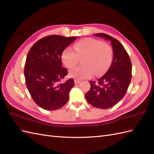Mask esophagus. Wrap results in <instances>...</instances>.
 <instances>
[{"instance_id": "1", "label": "esophagus", "mask_w": 154, "mask_h": 154, "mask_svg": "<svg viewBox=\"0 0 154 154\" xmlns=\"http://www.w3.org/2000/svg\"><path fill=\"white\" fill-rule=\"evenodd\" d=\"M80 82L81 81L77 80V79H75V80H74V83H75V84H78V83H80Z\"/></svg>"}]
</instances>
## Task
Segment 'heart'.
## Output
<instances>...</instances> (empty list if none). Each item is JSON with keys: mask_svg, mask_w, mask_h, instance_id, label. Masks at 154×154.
Masks as SVG:
<instances>
[{"mask_svg": "<svg viewBox=\"0 0 154 154\" xmlns=\"http://www.w3.org/2000/svg\"><path fill=\"white\" fill-rule=\"evenodd\" d=\"M73 48H66L62 53V60L67 68H72L83 58V66L71 69L70 77L77 79L91 78L94 73L100 76L110 67L112 60V49L106 42L92 38H86L77 42Z\"/></svg>", "mask_w": 154, "mask_h": 154, "instance_id": "b5f03b06", "label": "heart"}]
</instances>
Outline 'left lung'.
I'll return each instance as SVG.
<instances>
[{"mask_svg":"<svg viewBox=\"0 0 154 154\" xmlns=\"http://www.w3.org/2000/svg\"><path fill=\"white\" fill-rule=\"evenodd\" d=\"M94 35L110 41L113 60L103 76L97 82H89L91 88L85 98L93 106L106 109L117 104L127 92L132 78V63L123 45L118 40L105 33Z\"/></svg>","mask_w":154,"mask_h":154,"instance_id":"obj_1","label":"left lung"}]
</instances>
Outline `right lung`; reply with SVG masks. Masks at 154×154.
Segmentation results:
<instances>
[{
	"label": "right lung",
	"instance_id": "right-lung-1",
	"mask_svg": "<svg viewBox=\"0 0 154 154\" xmlns=\"http://www.w3.org/2000/svg\"><path fill=\"white\" fill-rule=\"evenodd\" d=\"M76 37L50 35L37 41L27 55L26 84L32 100L41 108L54 110L67 103L74 80L60 81L67 70L62 67V53Z\"/></svg>",
	"mask_w": 154,
	"mask_h": 154
}]
</instances>
